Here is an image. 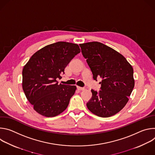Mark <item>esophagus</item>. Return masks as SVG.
<instances>
[{
    "mask_svg": "<svg viewBox=\"0 0 155 155\" xmlns=\"http://www.w3.org/2000/svg\"><path fill=\"white\" fill-rule=\"evenodd\" d=\"M77 89L78 90H80V91H83V90H84L85 88L84 87H80V86H77Z\"/></svg>",
    "mask_w": 155,
    "mask_h": 155,
    "instance_id": "34e87169",
    "label": "esophagus"
}]
</instances>
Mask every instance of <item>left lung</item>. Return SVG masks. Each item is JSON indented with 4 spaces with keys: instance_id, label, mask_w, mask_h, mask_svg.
<instances>
[{
    "instance_id": "1",
    "label": "left lung",
    "mask_w": 155,
    "mask_h": 155,
    "mask_svg": "<svg viewBox=\"0 0 155 155\" xmlns=\"http://www.w3.org/2000/svg\"><path fill=\"white\" fill-rule=\"evenodd\" d=\"M80 47L94 80L102 79L99 83L101 90L97 93L91 90L87 108L103 118L117 114L128 102L134 87L133 68L122 54L102 43L87 42Z\"/></svg>"
}]
</instances>
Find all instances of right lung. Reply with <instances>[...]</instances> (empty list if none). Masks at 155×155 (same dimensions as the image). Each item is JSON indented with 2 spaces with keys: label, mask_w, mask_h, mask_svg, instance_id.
Segmentation results:
<instances>
[{
  "label": "right lung",
  "mask_w": 155,
  "mask_h": 155,
  "mask_svg": "<svg viewBox=\"0 0 155 155\" xmlns=\"http://www.w3.org/2000/svg\"><path fill=\"white\" fill-rule=\"evenodd\" d=\"M80 53L77 44L58 41L35 52L23 69V89L35 111L46 117H56L67 108L76 86L58 84L64 69Z\"/></svg>",
  "instance_id": "add662e5"
}]
</instances>
